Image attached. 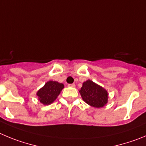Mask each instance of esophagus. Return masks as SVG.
Masks as SVG:
<instances>
[{"instance_id":"obj_1","label":"esophagus","mask_w":146,"mask_h":146,"mask_svg":"<svg viewBox=\"0 0 146 146\" xmlns=\"http://www.w3.org/2000/svg\"><path fill=\"white\" fill-rule=\"evenodd\" d=\"M68 86L69 87H73V88H74L75 86H76V85H75V84H68Z\"/></svg>"}]
</instances>
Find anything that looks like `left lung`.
<instances>
[{
    "instance_id": "8db88e82",
    "label": "left lung",
    "mask_w": 146,
    "mask_h": 146,
    "mask_svg": "<svg viewBox=\"0 0 146 146\" xmlns=\"http://www.w3.org/2000/svg\"><path fill=\"white\" fill-rule=\"evenodd\" d=\"M79 92L84 102L92 107L100 108L107 104L108 99L107 91L90 80L83 84Z\"/></svg>"
}]
</instances>
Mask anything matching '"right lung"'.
<instances>
[{
	"label": "right lung",
	"mask_w": 146,
	"mask_h": 146,
	"mask_svg": "<svg viewBox=\"0 0 146 146\" xmlns=\"http://www.w3.org/2000/svg\"><path fill=\"white\" fill-rule=\"evenodd\" d=\"M63 88L64 85L62 84L50 81L47 82L44 86L38 91L36 95L41 103L44 105H48L57 99Z\"/></svg>",
	"instance_id": "right-lung-1"
}]
</instances>
